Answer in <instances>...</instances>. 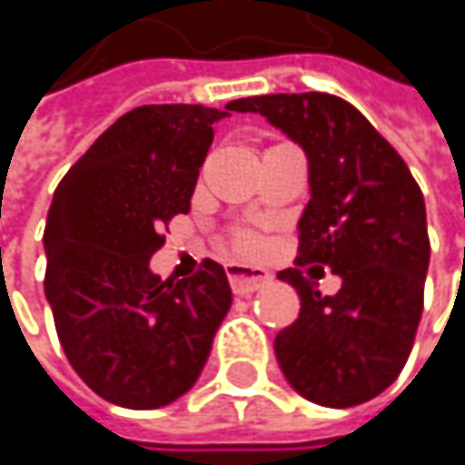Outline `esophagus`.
I'll return each instance as SVG.
<instances>
[{"label": "esophagus", "mask_w": 465, "mask_h": 465, "mask_svg": "<svg viewBox=\"0 0 465 465\" xmlns=\"http://www.w3.org/2000/svg\"><path fill=\"white\" fill-rule=\"evenodd\" d=\"M226 274H229V282H232V291L236 296H250L272 280V274L266 269L247 266V263H229Z\"/></svg>", "instance_id": "34e87169"}]
</instances>
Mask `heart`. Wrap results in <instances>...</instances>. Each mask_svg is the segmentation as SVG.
<instances>
[{"label":"heart","instance_id":"b5f03b06","mask_svg":"<svg viewBox=\"0 0 465 465\" xmlns=\"http://www.w3.org/2000/svg\"><path fill=\"white\" fill-rule=\"evenodd\" d=\"M258 236L252 232H247V229H236L232 232V247L236 252H255L258 250Z\"/></svg>","mask_w":465,"mask_h":465}]
</instances>
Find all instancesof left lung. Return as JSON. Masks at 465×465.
<instances>
[{"label": "left lung", "mask_w": 465, "mask_h": 465, "mask_svg": "<svg viewBox=\"0 0 465 465\" xmlns=\"http://www.w3.org/2000/svg\"><path fill=\"white\" fill-rule=\"evenodd\" d=\"M233 107L261 113L310 158L296 266L277 274L302 299L274 339L280 369L321 407L366 404L393 385L415 344L430 258L422 191L396 147L339 96L272 94ZM307 262L331 265L340 293L321 297L301 272Z\"/></svg>", "instance_id": "left-lung-1"}]
</instances>
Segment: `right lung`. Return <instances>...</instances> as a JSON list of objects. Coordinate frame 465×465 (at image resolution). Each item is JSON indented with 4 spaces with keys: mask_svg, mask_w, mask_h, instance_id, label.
Returning a JSON list of instances; mask_svg holds the SVG:
<instances>
[{
    "mask_svg": "<svg viewBox=\"0 0 465 465\" xmlns=\"http://www.w3.org/2000/svg\"><path fill=\"white\" fill-rule=\"evenodd\" d=\"M226 110L137 107L53 193L43 236L53 323L72 369L110 404L158 410L188 393L232 307L226 272L210 258L180 282L147 266L169 221L191 210L213 124Z\"/></svg>",
    "mask_w": 465,
    "mask_h": 465,
    "instance_id": "add662e5",
    "label": "right lung"
}]
</instances>
